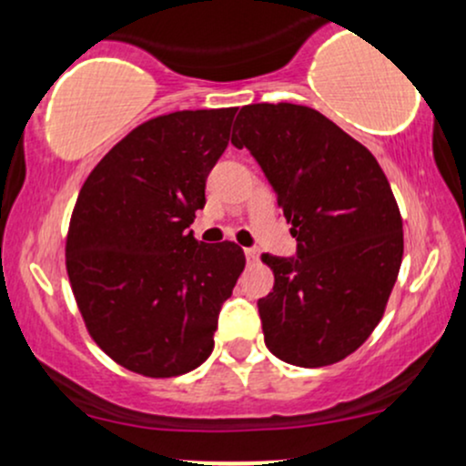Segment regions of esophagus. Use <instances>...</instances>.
I'll use <instances>...</instances> for the list:
<instances>
[{"instance_id":"esophagus-1","label":"esophagus","mask_w":466,"mask_h":466,"mask_svg":"<svg viewBox=\"0 0 466 466\" xmlns=\"http://www.w3.org/2000/svg\"><path fill=\"white\" fill-rule=\"evenodd\" d=\"M245 258H248V263H256V260H258V249L248 248L245 249Z\"/></svg>"}]
</instances>
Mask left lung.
I'll use <instances>...</instances> for the list:
<instances>
[{
    "instance_id": "obj_1",
    "label": "left lung",
    "mask_w": 466,
    "mask_h": 466,
    "mask_svg": "<svg viewBox=\"0 0 466 466\" xmlns=\"http://www.w3.org/2000/svg\"><path fill=\"white\" fill-rule=\"evenodd\" d=\"M232 144L274 186L296 258L263 254L274 291L258 300L278 360L322 368L355 352L381 322L403 258V218L374 155L304 105H245Z\"/></svg>"
}]
</instances>
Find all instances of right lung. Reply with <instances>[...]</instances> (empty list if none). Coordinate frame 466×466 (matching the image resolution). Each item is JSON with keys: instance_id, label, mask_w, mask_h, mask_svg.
I'll return each instance as SVG.
<instances>
[{"instance_id": "1", "label": "right lung", "mask_w": 466, "mask_h": 466, "mask_svg": "<svg viewBox=\"0 0 466 466\" xmlns=\"http://www.w3.org/2000/svg\"><path fill=\"white\" fill-rule=\"evenodd\" d=\"M237 106L151 117L96 164L69 218L66 265L96 344L127 370L168 379L215 349L245 254L192 237Z\"/></svg>"}]
</instances>
